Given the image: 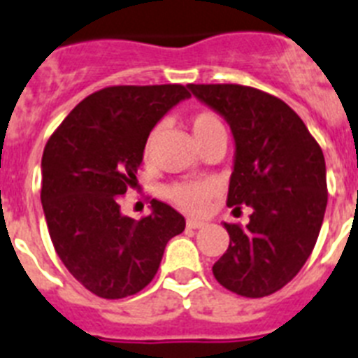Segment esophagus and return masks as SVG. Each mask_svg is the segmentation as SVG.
<instances>
[{
  "label": "esophagus",
  "mask_w": 358,
  "mask_h": 358,
  "mask_svg": "<svg viewBox=\"0 0 358 358\" xmlns=\"http://www.w3.org/2000/svg\"><path fill=\"white\" fill-rule=\"evenodd\" d=\"M204 226H206L204 220H196V219H189L187 220V228L199 229V228H204Z\"/></svg>",
  "instance_id": "obj_1"
}]
</instances>
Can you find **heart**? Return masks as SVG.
<instances>
[{"label": "heart", "instance_id": "1", "mask_svg": "<svg viewBox=\"0 0 358 358\" xmlns=\"http://www.w3.org/2000/svg\"><path fill=\"white\" fill-rule=\"evenodd\" d=\"M191 129H193V136L196 139V143L200 145L211 134L224 130V124H222V121L215 113L200 112L191 119ZM156 136H158V129H154L149 134V138H147L145 156H149L150 150H152ZM215 191H217V187L211 182H184V184L171 185L167 194H169V199L180 209H184L187 213H200V211L206 209V206H208V202L215 194Z\"/></svg>", "mask_w": 358, "mask_h": 358}]
</instances>
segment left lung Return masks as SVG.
I'll return each instance as SVG.
<instances>
[{
	"mask_svg": "<svg viewBox=\"0 0 358 358\" xmlns=\"http://www.w3.org/2000/svg\"><path fill=\"white\" fill-rule=\"evenodd\" d=\"M220 113L235 141L228 206H250V222L224 224L229 246L213 264L215 280L246 298L274 294L315 248L327 182L320 145L281 99L241 84H189Z\"/></svg>",
	"mask_w": 358,
	"mask_h": 358,
	"instance_id": "left-lung-1",
	"label": "left lung"
}]
</instances>
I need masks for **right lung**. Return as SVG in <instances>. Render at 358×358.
Returning a JSON list of instances; mask_svg holds the SVG:
<instances>
[{"label": "right lung", "instance_id": "add662e5", "mask_svg": "<svg viewBox=\"0 0 358 358\" xmlns=\"http://www.w3.org/2000/svg\"><path fill=\"white\" fill-rule=\"evenodd\" d=\"M191 97L185 86H110L80 101L42 156V208L58 257L90 292L119 300L152 281L165 246L185 219L150 200V215L121 213V194L138 184L150 130Z\"/></svg>", "mask_w": 358, "mask_h": 358}]
</instances>
